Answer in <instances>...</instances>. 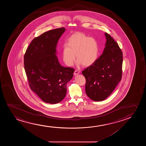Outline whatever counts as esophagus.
<instances>
[{"label":"esophagus","instance_id":"esophagus-1","mask_svg":"<svg viewBox=\"0 0 146 146\" xmlns=\"http://www.w3.org/2000/svg\"><path fill=\"white\" fill-rule=\"evenodd\" d=\"M80 73L79 72V71L78 70H75V71H74V74L75 75H77V74H79Z\"/></svg>","mask_w":146,"mask_h":146}]
</instances>
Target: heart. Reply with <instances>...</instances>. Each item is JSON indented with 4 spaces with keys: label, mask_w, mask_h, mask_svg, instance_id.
Wrapping results in <instances>:
<instances>
[{
    "label": "heart",
    "mask_w": 146,
    "mask_h": 146,
    "mask_svg": "<svg viewBox=\"0 0 146 146\" xmlns=\"http://www.w3.org/2000/svg\"><path fill=\"white\" fill-rule=\"evenodd\" d=\"M77 59L78 64L89 66L96 61L98 55V45L94 39L83 33L74 34L64 44L62 59L67 66H71Z\"/></svg>",
    "instance_id": "b5f03b06"
}]
</instances>
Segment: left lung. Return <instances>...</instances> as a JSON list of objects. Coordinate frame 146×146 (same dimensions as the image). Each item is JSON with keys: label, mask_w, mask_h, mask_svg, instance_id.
<instances>
[{"label": "left lung", "mask_w": 146, "mask_h": 146, "mask_svg": "<svg viewBox=\"0 0 146 146\" xmlns=\"http://www.w3.org/2000/svg\"><path fill=\"white\" fill-rule=\"evenodd\" d=\"M105 34L107 40L103 54L82 72L86 79V94L94 101L106 99L122 79V51L110 34Z\"/></svg>", "instance_id": "1"}]
</instances>
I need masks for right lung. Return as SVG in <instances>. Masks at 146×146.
Segmentation results:
<instances>
[{
  "instance_id": "1",
  "label": "right lung",
  "mask_w": 146,
  "mask_h": 146,
  "mask_svg": "<svg viewBox=\"0 0 146 146\" xmlns=\"http://www.w3.org/2000/svg\"><path fill=\"white\" fill-rule=\"evenodd\" d=\"M65 31L64 27L56 28L34 38L24 54V69L31 90L50 104L64 99L67 83L75 71L61 66L55 54L57 43Z\"/></svg>"
}]
</instances>
